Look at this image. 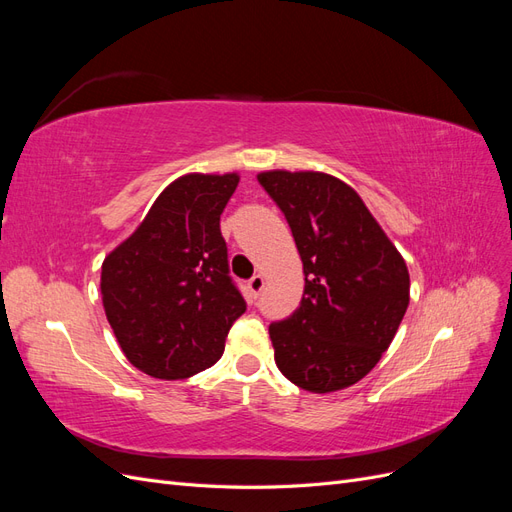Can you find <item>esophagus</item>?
Here are the masks:
<instances>
[{"label": "esophagus", "mask_w": 512, "mask_h": 512, "mask_svg": "<svg viewBox=\"0 0 512 512\" xmlns=\"http://www.w3.org/2000/svg\"><path fill=\"white\" fill-rule=\"evenodd\" d=\"M247 288H250V294L254 299H258L260 297V292H262V288H265V277L262 275H254L250 282H247Z\"/></svg>", "instance_id": "34e87169"}]
</instances>
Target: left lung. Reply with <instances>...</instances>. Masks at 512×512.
<instances>
[{"instance_id": "8db88e82", "label": "left lung", "mask_w": 512, "mask_h": 512, "mask_svg": "<svg viewBox=\"0 0 512 512\" xmlns=\"http://www.w3.org/2000/svg\"><path fill=\"white\" fill-rule=\"evenodd\" d=\"M303 260L299 307L269 324L275 363L312 393L346 389L391 346L410 303L404 258L350 185L324 173H260Z\"/></svg>"}]
</instances>
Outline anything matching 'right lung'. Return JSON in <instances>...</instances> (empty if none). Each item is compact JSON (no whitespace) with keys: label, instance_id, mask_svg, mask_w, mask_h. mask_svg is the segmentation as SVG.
Wrapping results in <instances>:
<instances>
[{"label":"right lung","instance_id":"right-lung-1","mask_svg":"<svg viewBox=\"0 0 512 512\" xmlns=\"http://www.w3.org/2000/svg\"><path fill=\"white\" fill-rule=\"evenodd\" d=\"M237 175L170 183L130 239L102 265V303L128 361L160 380H183L224 352L245 299L230 277L220 215Z\"/></svg>","mask_w":512,"mask_h":512}]
</instances>
